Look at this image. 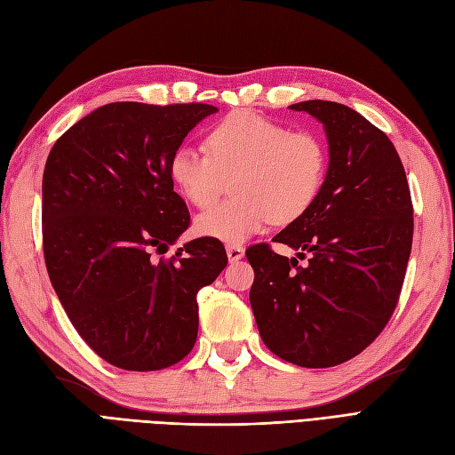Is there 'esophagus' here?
I'll return each mask as SVG.
<instances>
[{"instance_id":"34e87169","label":"esophagus","mask_w":455,"mask_h":455,"mask_svg":"<svg viewBox=\"0 0 455 455\" xmlns=\"http://www.w3.org/2000/svg\"><path fill=\"white\" fill-rule=\"evenodd\" d=\"M226 252H228L229 261H239L244 256V249H243V246H237V244H229Z\"/></svg>"}]
</instances>
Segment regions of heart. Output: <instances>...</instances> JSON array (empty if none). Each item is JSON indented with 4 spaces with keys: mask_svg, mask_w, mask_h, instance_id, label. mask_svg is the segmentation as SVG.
Here are the masks:
<instances>
[{
    "mask_svg": "<svg viewBox=\"0 0 455 455\" xmlns=\"http://www.w3.org/2000/svg\"><path fill=\"white\" fill-rule=\"evenodd\" d=\"M326 148L309 131H288L249 109L228 116L206 134V151L178 146L169 176L197 209L211 206L231 178L233 199L196 218L204 239L241 244L271 222H294L321 194Z\"/></svg>",
    "mask_w": 455,
    "mask_h": 455,
    "instance_id": "b5f03b06",
    "label": "heart"
}]
</instances>
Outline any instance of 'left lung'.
Here are the masks:
<instances>
[{
  "label": "left lung",
  "instance_id": "8db88e82",
  "mask_svg": "<svg viewBox=\"0 0 455 455\" xmlns=\"http://www.w3.org/2000/svg\"><path fill=\"white\" fill-rule=\"evenodd\" d=\"M323 123L328 171L307 212L267 244L246 251L251 306L266 346L304 368L346 363L391 319L414 235L406 172L387 134L353 108L328 100L288 106ZM308 254L306 267L297 258Z\"/></svg>",
  "mask_w": 455,
  "mask_h": 455
}]
</instances>
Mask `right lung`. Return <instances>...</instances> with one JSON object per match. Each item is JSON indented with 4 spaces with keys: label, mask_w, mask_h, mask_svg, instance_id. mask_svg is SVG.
I'll list each match as a JSON object with an SVG mask.
<instances>
[{
    "label": "right lung",
    "mask_w": 455,
    "mask_h": 455,
    "mask_svg": "<svg viewBox=\"0 0 455 455\" xmlns=\"http://www.w3.org/2000/svg\"><path fill=\"white\" fill-rule=\"evenodd\" d=\"M209 104L112 102L54 142L44 172V252L79 336L104 361L149 371L182 361L199 330L197 292L228 264L224 244L194 239L156 259L189 226L169 159Z\"/></svg>",
    "instance_id": "1"
}]
</instances>
